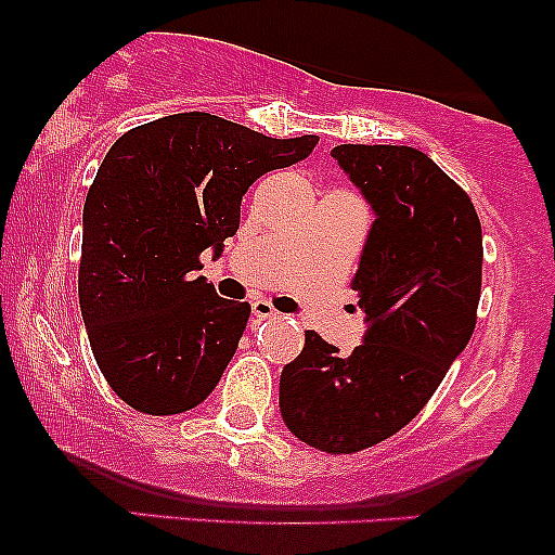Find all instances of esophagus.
I'll return each instance as SVG.
<instances>
[{
    "label": "esophagus",
    "mask_w": 555,
    "mask_h": 555,
    "mask_svg": "<svg viewBox=\"0 0 555 555\" xmlns=\"http://www.w3.org/2000/svg\"><path fill=\"white\" fill-rule=\"evenodd\" d=\"M250 308H253V315H256L258 321H266V318H276V315H279V310L273 308L269 299H263V297L253 299Z\"/></svg>",
    "instance_id": "obj_1"
}]
</instances>
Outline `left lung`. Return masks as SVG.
<instances>
[{
    "label": "left lung",
    "mask_w": 555,
    "mask_h": 555,
    "mask_svg": "<svg viewBox=\"0 0 555 555\" xmlns=\"http://www.w3.org/2000/svg\"><path fill=\"white\" fill-rule=\"evenodd\" d=\"M373 206L352 289L367 334L349 358L305 331L279 406L302 443L354 454L399 433L467 347L482 284V229L469 195L410 145L331 151Z\"/></svg>",
    "instance_id": "left-lung-1"
}]
</instances>
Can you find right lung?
<instances>
[{"label": "right lung", "instance_id": "right-lung-1", "mask_svg": "<svg viewBox=\"0 0 555 555\" xmlns=\"http://www.w3.org/2000/svg\"><path fill=\"white\" fill-rule=\"evenodd\" d=\"M315 143L184 112L112 145L82 208L78 295L93 358L132 410L180 415L219 384L250 305L197 276L203 250L219 256L237 234L258 177L302 162Z\"/></svg>", "mask_w": 555, "mask_h": 555}]
</instances>
